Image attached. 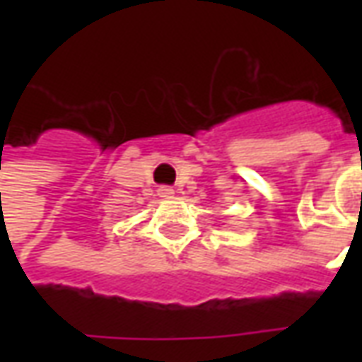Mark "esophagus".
<instances>
[{"instance_id":"esophagus-1","label":"esophagus","mask_w":362,"mask_h":362,"mask_svg":"<svg viewBox=\"0 0 362 362\" xmlns=\"http://www.w3.org/2000/svg\"><path fill=\"white\" fill-rule=\"evenodd\" d=\"M174 192L173 188H168V186H163V188H158V196L160 197H170Z\"/></svg>"}]
</instances>
